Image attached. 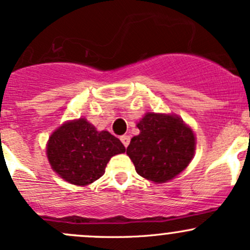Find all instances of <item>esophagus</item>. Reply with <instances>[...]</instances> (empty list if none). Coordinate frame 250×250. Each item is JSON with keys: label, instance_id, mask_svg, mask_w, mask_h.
Returning a JSON list of instances; mask_svg holds the SVG:
<instances>
[{"label": "esophagus", "instance_id": "34e87169", "mask_svg": "<svg viewBox=\"0 0 250 250\" xmlns=\"http://www.w3.org/2000/svg\"><path fill=\"white\" fill-rule=\"evenodd\" d=\"M120 139H121V141H122V144L125 145V147H128V145H129V142H130V136L129 135H122Z\"/></svg>", "mask_w": 250, "mask_h": 250}]
</instances>
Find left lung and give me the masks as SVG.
Instances as JSON below:
<instances>
[{
    "instance_id": "8db88e82",
    "label": "left lung",
    "mask_w": 250,
    "mask_h": 250,
    "mask_svg": "<svg viewBox=\"0 0 250 250\" xmlns=\"http://www.w3.org/2000/svg\"><path fill=\"white\" fill-rule=\"evenodd\" d=\"M127 154L141 177L154 183L173 179L188 167L194 154V135L179 117L147 112L138 123Z\"/></svg>"
}]
</instances>
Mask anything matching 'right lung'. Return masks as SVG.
Segmentation results:
<instances>
[{
  "label": "right lung",
  "instance_id": "right-lung-1",
  "mask_svg": "<svg viewBox=\"0 0 250 250\" xmlns=\"http://www.w3.org/2000/svg\"><path fill=\"white\" fill-rule=\"evenodd\" d=\"M125 148L109 131H97L85 119L66 122L51 135L47 158L53 171L73 185H89L105 172L111 156Z\"/></svg>",
  "mask_w": 250,
  "mask_h": 250
}]
</instances>
